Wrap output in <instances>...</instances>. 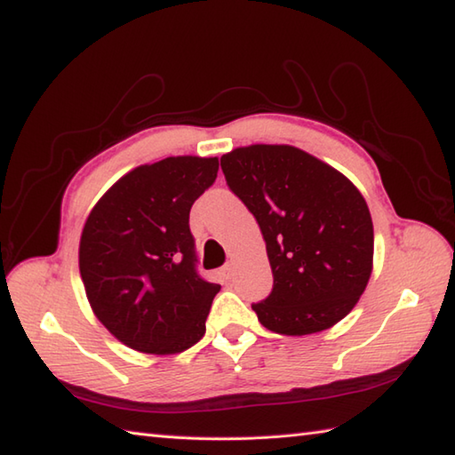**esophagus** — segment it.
<instances>
[{"label":"esophagus","instance_id":"obj_1","mask_svg":"<svg viewBox=\"0 0 455 455\" xmlns=\"http://www.w3.org/2000/svg\"><path fill=\"white\" fill-rule=\"evenodd\" d=\"M220 275H222V279H230V277H233V266H230V264L222 266Z\"/></svg>","mask_w":455,"mask_h":455}]
</instances>
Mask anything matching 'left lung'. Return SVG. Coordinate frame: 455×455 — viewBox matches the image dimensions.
<instances>
[{"mask_svg": "<svg viewBox=\"0 0 455 455\" xmlns=\"http://www.w3.org/2000/svg\"><path fill=\"white\" fill-rule=\"evenodd\" d=\"M220 168L266 240L274 287L252 303L258 321L285 336L342 321L373 266V222L362 193L332 166L287 144L236 148Z\"/></svg>", "mask_w": 455, "mask_h": 455, "instance_id": "8db88e82", "label": "left lung"}]
</instances>
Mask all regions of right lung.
<instances>
[{"mask_svg": "<svg viewBox=\"0 0 455 455\" xmlns=\"http://www.w3.org/2000/svg\"><path fill=\"white\" fill-rule=\"evenodd\" d=\"M219 160L172 156L139 166L85 220L80 274L95 316L132 350L178 354L197 344L220 285L197 274L189 211Z\"/></svg>", "mask_w": 455, "mask_h": 455, "instance_id": "obj_1", "label": "right lung"}]
</instances>
